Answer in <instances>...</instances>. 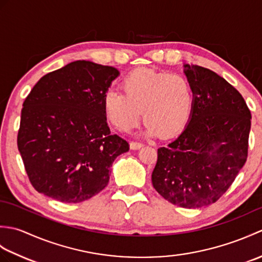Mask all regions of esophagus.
<instances>
[{"label": "esophagus", "instance_id": "obj_1", "mask_svg": "<svg viewBox=\"0 0 262 262\" xmlns=\"http://www.w3.org/2000/svg\"><path fill=\"white\" fill-rule=\"evenodd\" d=\"M129 146H130L132 149H138V148H141V147L143 146V143L132 141V142L129 143Z\"/></svg>", "mask_w": 262, "mask_h": 262}]
</instances>
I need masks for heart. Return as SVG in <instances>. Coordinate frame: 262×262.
I'll return each mask as SVG.
<instances>
[{
	"instance_id": "obj_1",
	"label": "heart",
	"mask_w": 262,
	"mask_h": 262,
	"mask_svg": "<svg viewBox=\"0 0 262 262\" xmlns=\"http://www.w3.org/2000/svg\"><path fill=\"white\" fill-rule=\"evenodd\" d=\"M120 91L111 90L103 108L111 124L122 132L134 128L141 118L147 135L170 137L186 125L193 104L192 85L187 76L148 69L127 74Z\"/></svg>"
}]
</instances>
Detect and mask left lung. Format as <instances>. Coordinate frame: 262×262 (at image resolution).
<instances>
[{"label":"left lung","mask_w":262,"mask_h":262,"mask_svg":"<svg viewBox=\"0 0 262 262\" xmlns=\"http://www.w3.org/2000/svg\"><path fill=\"white\" fill-rule=\"evenodd\" d=\"M193 104L187 127L158 149L155 190L171 204L200 208L217 202L248 158L251 113L241 93L215 72L185 65Z\"/></svg>","instance_id":"8db88e82"}]
</instances>
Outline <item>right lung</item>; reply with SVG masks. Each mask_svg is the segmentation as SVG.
<instances>
[{"mask_svg": "<svg viewBox=\"0 0 262 262\" xmlns=\"http://www.w3.org/2000/svg\"><path fill=\"white\" fill-rule=\"evenodd\" d=\"M119 72L75 60L43 75L21 110L18 148L32 187L62 203H81L107 187L118 155L129 149L111 134L103 99Z\"/></svg>", "mask_w": 262, "mask_h": 262, "instance_id": "1", "label": "right lung"}]
</instances>
